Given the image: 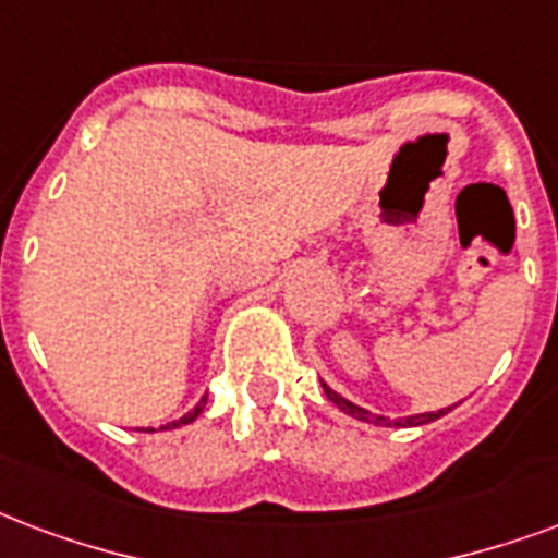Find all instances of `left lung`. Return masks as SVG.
<instances>
[{"label": "left lung", "instance_id": "8db88e82", "mask_svg": "<svg viewBox=\"0 0 558 558\" xmlns=\"http://www.w3.org/2000/svg\"><path fill=\"white\" fill-rule=\"evenodd\" d=\"M322 389H325V395L330 398V403H336L345 415H351V418L356 421H365V424H377V427H421V424H430V421L448 415V412L457 407V403H453V407H445V410L436 412H418V415H403V418H386V415H377V412L365 410L360 403L348 401L345 395H339L336 389H330L325 380H322Z\"/></svg>", "mask_w": 558, "mask_h": 558}]
</instances>
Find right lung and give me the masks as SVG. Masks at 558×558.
<instances>
[{
    "label": "right lung",
    "instance_id": "1",
    "mask_svg": "<svg viewBox=\"0 0 558 558\" xmlns=\"http://www.w3.org/2000/svg\"><path fill=\"white\" fill-rule=\"evenodd\" d=\"M204 401H207V398H202V403H198V407H195L193 412H186L184 418L172 421V424H166V427H160V430H175V427H181V424H193V421L198 418V415H202V410H204ZM148 433H155V430H148Z\"/></svg>",
    "mask_w": 558,
    "mask_h": 558
}]
</instances>
